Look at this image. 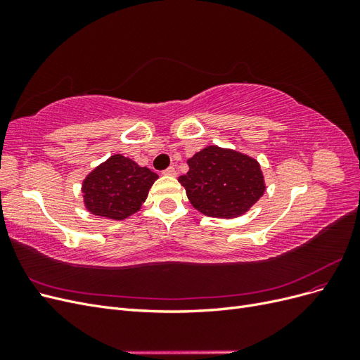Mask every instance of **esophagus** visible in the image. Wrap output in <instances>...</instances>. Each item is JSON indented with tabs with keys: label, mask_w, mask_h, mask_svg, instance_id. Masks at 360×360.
<instances>
[{
	"label": "esophagus",
	"mask_w": 360,
	"mask_h": 360,
	"mask_svg": "<svg viewBox=\"0 0 360 360\" xmlns=\"http://www.w3.org/2000/svg\"><path fill=\"white\" fill-rule=\"evenodd\" d=\"M163 174H165V176H171V177H174L177 174V171H176V168L174 167H168L165 171H163Z\"/></svg>",
	"instance_id": "obj_1"
}]
</instances>
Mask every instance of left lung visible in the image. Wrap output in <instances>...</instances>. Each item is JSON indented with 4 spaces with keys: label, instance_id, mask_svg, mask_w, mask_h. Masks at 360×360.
<instances>
[{
    "label": "left lung",
    "instance_id": "obj_1",
    "mask_svg": "<svg viewBox=\"0 0 360 360\" xmlns=\"http://www.w3.org/2000/svg\"><path fill=\"white\" fill-rule=\"evenodd\" d=\"M188 165V174L179 181L191 204L205 216H242L266 191L259 163L236 150L209 146L195 153Z\"/></svg>",
    "mask_w": 360,
    "mask_h": 360
}]
</instances>
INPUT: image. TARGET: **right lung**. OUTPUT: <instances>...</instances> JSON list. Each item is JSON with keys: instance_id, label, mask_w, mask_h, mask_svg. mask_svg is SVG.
<instances>
[{"instance_id": "add662e5", "label": "right lung", "mask_w": 360, "mask_h": 360, "mask_svg": "<svg viewBox=\"0 0 360 360\" xmlns=\"http://www.w3.org/2000/svg\"><path fill=\"white\" fill-rule=\"evenodd\" d=\"M158 177L132 159L114 155L84 179L85 209L96 216L123 221L141 209Z\"/></svg>"}]
</instances>
